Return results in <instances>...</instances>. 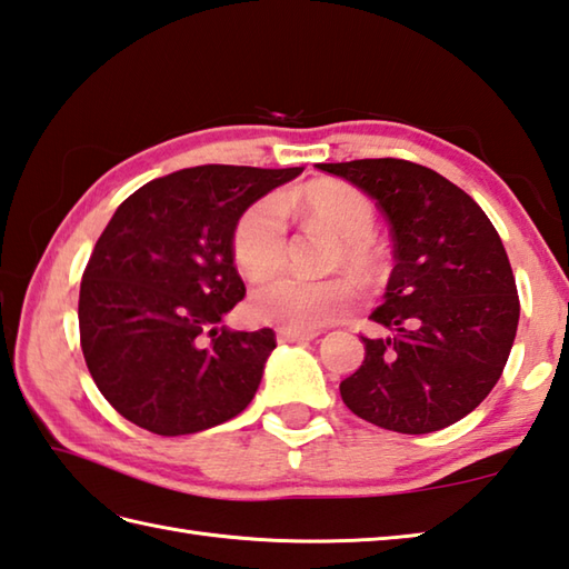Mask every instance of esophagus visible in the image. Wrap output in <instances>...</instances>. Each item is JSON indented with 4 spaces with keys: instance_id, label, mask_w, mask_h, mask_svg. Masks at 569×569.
<instances>
[{
    "instance_id": "1",
    "label": "esophagus",
    "mask_w": 569,
    "mask_h": 569,
    "mask_svg": "<svg viewBox=\"0 0 569 569\" xmlns=\"http://www.w3.org/2000/svg\"><path fill=\"white\" fill-rule=\"evenodd\" d=\"M318 336H320L318 330H293V328H278L276 330L278 342H308V340H313Z\"/></svg>"
}]
</instances>
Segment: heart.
<instances>
[{"mask_svg":"<svg viewBox=\"0 0 569 569\" xmlns=\"http://www.w3.org/2000/svg\"><path fill=\"white\" fill-rule=\"evenodd\" d=\"M293 202L340 239L336 261L360 276H375L380 253L372 243L375 207L358 187L318 180L300 187ZM233 259L249 276L276 271L286 256V217L278 197H261L243 209L231 237ZM355 288L345 278H300L278 273L253 286L249 308L253 318L293 330H318L338 320L352 306Z\"/></svg>","mask_w":569,"mask_h":569,"instance_id":"b5f03b06","label":"heart"}]
</instances>
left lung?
<instances>
[{"label": "left lung", "instance_id": "left-lung-1", "mask_svg": "<svg viewBox=\"0 0 569 569\" xmlns=\"http://www.w3.org/2000/svg\"><path fill=\"white\" fill-rule=\"evenodd\" d=\"M370 194L389 221L395 269L362 338L360 370L340 382L360 419L429 433L483 402L513 348L520 300L496 227L463 189L425 164L380 158L318 164Z\"/></svg>", "mask_w": 569, "mask_h": 569}]
</instances>
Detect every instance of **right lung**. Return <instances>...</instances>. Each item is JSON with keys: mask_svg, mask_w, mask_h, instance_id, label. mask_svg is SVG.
<instances>
[{"mask_svg": "<svg viewBox=\"0 0 569 569\" xmlns=\"http://www.w3.org/2000/svg\"><path fill=\"white\" fill-rule=\"evenodd\" d=\"M300 172L189 167L116 209L83 271L78 326L88 372L118 415L182 437L249 407L276 332L221 326L247 296L231 237L243 209Z\"/></svg>", "mask_w": 569, "mask_h": 569, "instance_id": "obj_1", "label": "right lung"}]
</instances>
